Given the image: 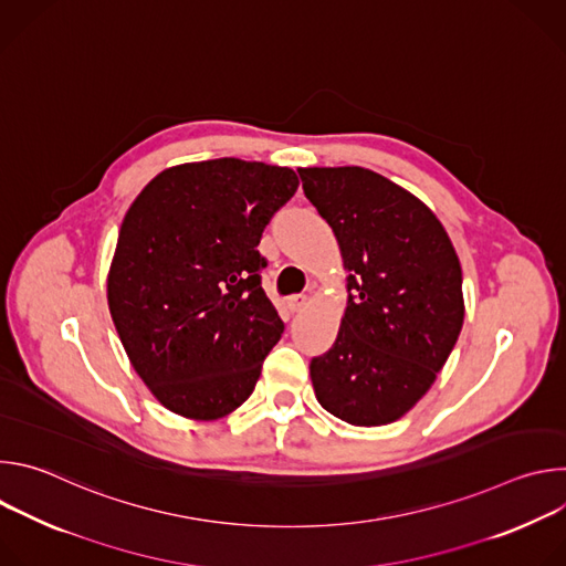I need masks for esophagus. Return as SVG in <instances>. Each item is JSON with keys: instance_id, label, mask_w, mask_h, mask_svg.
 <instances>
[{"instance_id": "1", "label": "esophagus", "mask_w": 566, "mask_h": 566, "mask_svg": "<svg viewBox=\"0 0 566 566\" xmlns=\"http://www.w3.org/2000/svg\"><path fill=\"white\" fill-rule=\"evenodd\" d=\"M306 304H308V297H306V295H291V297H289V308H291L293 313L302 311Z\"/></svg>"}]
</instances>
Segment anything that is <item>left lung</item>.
Masks as SVG:
<instances>
[{
  "instance_id": "obj_1",
  "label": "left lung",
  "mask_w": 566,
  "mask_h": 566,
  "mask_svg": "<svg viewBox=\"0 0 566 566\" xmlns=\"http://www.w3.org/2000/svg\"><path fill=\"white\" fill-rule=\"evenodd\" d=\"M297 172L349 271L338 338L308 365L315 398L352 426H387L426 396L459 338V258L437 214L389 179L358 166Z\"/></svg>"
}]
</instances>
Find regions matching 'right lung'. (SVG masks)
Instances as JSON below:
<instances>
[{
    "label": "right lung",
    "instance_id": "1",
    "mask_svg": "<svg viewBox=\"0 0 566 566\" xmlns=\"http://www.w3.org/2000/svg\"><path fill=\"white\" fill-rule=\"evenodd\" d=\"M297 186L291 168L212 158L156 175L129 206L107 302L132 367L170 412L214 421L253 394L284 332L258 247Z\"/></svg>",
    "mask_w": 566,
    "mask_h": 566
}]
</instances>
